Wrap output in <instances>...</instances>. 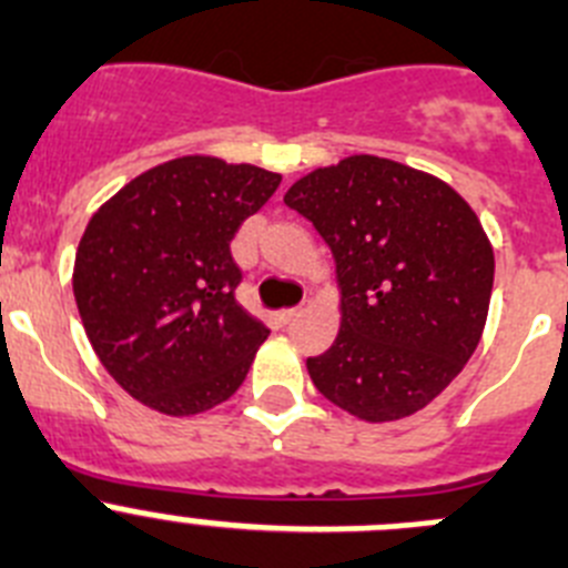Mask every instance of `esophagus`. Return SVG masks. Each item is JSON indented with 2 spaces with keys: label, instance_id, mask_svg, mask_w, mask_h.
<instances>
[{
  "label": "esophagus",
  "instance_id": "1",
  "mask_svg": "<svg viewBox=\"0 0 568 568\" xmlns=\"http://www.w3.org/2000/svg\"><path fill=\"white\" fill-rule=\"evenodd\" d=\"M305 311H308V302H302V305H296V308H285L283 314H280V320H283V322H294L296 316H302V314H305Z\"/></svg>",
  "mask_w": 568,
  "mask_h": 568
}]
</instances>
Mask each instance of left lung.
<instances>
[{"mask_svg":"<svg viewBox=\"0 0 568 568\" xmlns=\"http://www.w3.org/2000/svg\"><path fill=\"white\" fill-rule=\"evenodd\" d=\"M336 260L342 331L308 358L316 389L369 423L415 415L474 356L493 248L468 201L381 156H347L285 193Z\"/></svg>","mask_w":568,"mask_h":568,"instance_id":"left-lung-1","label":"left lung"}]
</instances>
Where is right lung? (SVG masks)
Segmentation results:
<instances>
[{
    "label": "right lung",
    "mask_w": 568,
    "mask_h": 568,
    "mask_svg": "<svg viewBox=\"0 0 568 568\" xmlns=\"http://www.w3.org/2000/svg\"><path fill=\"white\" fill-rule=\"evenodd\" d=\"M280 173L212 156L156 164L89 221L75 254L78 311L100 364L162 415L235 395L268 327L235 300L232 237Z\"/></svg>",
    "instance_id": "right-lung-1"
}]
</instances>
